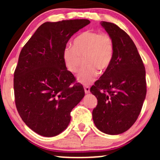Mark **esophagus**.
Listing matches in <instances>:
<instances>
[{
    "label": "esophagus",
    "mask_w": 160,
    "mask_h": 160,
    "mask_svg": "<svg viewBox=\"0 0 160 160\" xmlns=\"http://www.w3.org/2000/svg\"><path fill=\"white\" fill-rule=\"evenodd\" d=\"M84 92L86 94L90 92V88H89V86H84Z\"/></svg>",
    "instance_id": "34e87169"
}]
</instances>
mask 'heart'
<instances>
[{
  "label": "heart",
  "instance_id": "1",
  "mask_svg": "<svg viewBox=\"0 0 160 160\" xmlns=\"http://www.w3.org/2000/svg\"><path fill=\"white\" fill-rule=\"evenodd\" d=\"M113 54L114 44L110 35L87 30L74 39L73 47H65L62 58L68 71L76 73L84 58L85 65L78 73L77 80L87 85L95 80L98 70L105 71L110 67Z\"/></svg>",
  "mask_w": 160,
  "mask_h": 160
}]
</instances>
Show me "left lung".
Here are the masks:
<instances>
[{
    "label": "left lung",
    "mask_w": 160,
    "mask_h": 160,
    "mask_svg": "<svg viewBox=\"0 0 160 160\" xmlns=\"http://www.w3.org/2000/svg\"><path fill=\"white\" fill-rule=\"evenodd\" d=\"M100 25L113 39L114 54L110 67L90 88L98 99L92 119L101 132L118 135L129 130L141 113L146 95V70L126 32L111 22Z\"/></svg>",
    "instance_id": "1"
}]
</instances>
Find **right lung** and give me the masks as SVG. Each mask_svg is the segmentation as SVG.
Masks as SVG:
<instances>
[{
  "label": "right lung",
  "mask_w": 160,
  "mask_h": 160,
  "mask_svg": "<svg viewBox=\"0 0 160 160\" xmlns=\"http://www.w3.org/2000/svg\"><path fill=\"white\" fill-rule=\"evenodd\" d=\"M88 19H71L41 25L25 43L14 74L15 104L28 128L45 137L64 131L71 112L84 96L65 67L62 52L74 33Z\"/></svg>",
  "instance_id": "right-lung-1"
}]
</instances>
